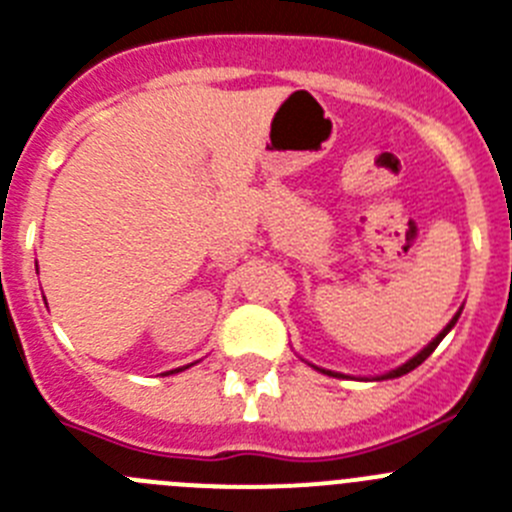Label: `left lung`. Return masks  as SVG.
<instances>
[{"label":"left lung","instance_id":"1","mask_svg":"<svg viewBox=\"0 0 512 512\" xmlns=\"http://www.w3.org/2000/svg\"><path fill=\"white\" fill-rule=\"evenodd\" d=\"M462 308H464V306H462ZM462 308H459V311H457V313H454V319H451V321H449V324H446V326H444V329H441V331H439V334H436V336H434V339H431V342H428V344H426V347H423V349H421V352H418V354H413V357H411V359H408V362H405V365L395 367V370L385 372V375H377V377H372V380H393V377H403V375H408V372H411V370H416V367H418V365H421L423 359H426V357H431V352H434V349H436V347H439V342H441V339H444V336H446V334H449V331H451V326L457 324V319H459V316H462ZM311 367H313V370H319V372H324V375H331V377H347V375H339V372H331V370H321V367H316V365H311Z\"/></svg>","mask_w":512,"mask_h":512}]
</instances>
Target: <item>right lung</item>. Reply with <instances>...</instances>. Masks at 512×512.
I'll use <instances>...</instances> for the list:
<instances>
[{"mask_svg": "<svg viewBox=\"0 0 512 512\" xmlns=\"http://www.w3.org/2000/svg\"><path fill=\"white\" fill-rule=\"evenodd\" d=\"M43 298H45V296H43ZM191 365H193V362H191ZM191 365H186V367H176V370L165 372V375H176V372H183V370H188V367H191Z\"/></svg>", "mask_w": 512, "mask_h": 512, "instance_id": "add662e5", "label": "right lung"}]
</instances>
